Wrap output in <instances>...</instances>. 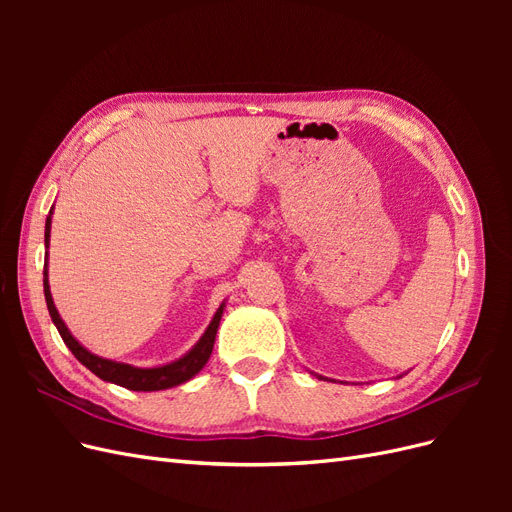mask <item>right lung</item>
<instances>
[{
	"label": "right lung",
	"mask_w": 512,
	"mask_h": 512,
	"mask_svg": "<svg viewBox=\"0 0 512 512\" xmlns=\"http://www.w3.org/2000/svg\"><path fill=\"white\" fill-rule=\"evenodd\" d=\"M49 237H51V218H46V230H44V243L49 247ZM44 299H46V307H49L51 320L55 322V327L64 339V344L72 350V354L79 359L89 371L106 382H113L123 386V389L130 391H162V389H170V386H177L185 380L194 378L200 369L205 367V363L209 361L211 350H213V342H215V333H218L220 320H222V312L224 305H220L218 312H215L211 324L207 327L205 335L198 339V344L181 356L179 361H173L162 367H151V369H141V367H132L126 363H117V361H108L102 359V356L91 354L89 350H85L76 339L72 337V333L68 331V327L64 324V320L59 318V312L55 309L51 290H49V280H46V271H44Z\"/></svg>",
	"instance_id": "obj_1"
}]
</instances>
